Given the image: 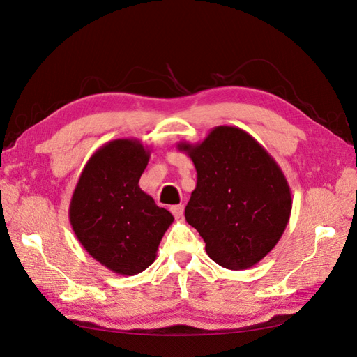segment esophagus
Here are the masks:
<instances>
[{
    "label": "esophagus",
    "instance_id": "34e87169",
    "mask_svg": "<svg viewBox=\"0 0 357 357\" xmlns=\"http://www.w3.org/2000/svg\"><path fill=\"white\" fill-rule=\"evenodd\" d=\"M183 205H174V206H171V213L174 214V217H176V219H180L181 215H183Z\"/></svg>",
    "mask_w": 357,
    "mask_h": 357
}]
</instances>
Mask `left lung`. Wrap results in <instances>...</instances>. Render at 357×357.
I'll list each match as a JSON object with an SVG mask.
<instances>
[{
	"instance_id": "1",
	"label": "left lung",
	"mask_w": 357,
	"mask_h": 357,
	"mask_svg": "<svg viewBox=\"0 0 357 357\" xmlns=\"http://www.w3.org/2000/svg\"><path fill=\"white\" fill-rule=\"evenodd\" d=\"M177 148L197 171L185 217L205 240L208 256L236 271L259 264L278 245L293 208L280 166L236 126H217L203 142Z\"/></svg>"
}]
</instances>
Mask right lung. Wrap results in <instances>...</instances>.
<instances>
[{
    "mask_svg": "<svg viewBox=\"0 0 357 357\" xmlns=\"http://www.w3.org/2000/svg\"><path fill=\"white\" fill-rule=\"evenodd\" d=\"M149 157V146L135 138L107 142L87 160L70 199L69 222L78 242L121 275L146 270L174 222L138 186Z\"/></svg>",
    "mask_w": 357,
    "mask_h": 357,
    "instance_id": "add662e5",
    "label": "right lung"
}]
</instances>
